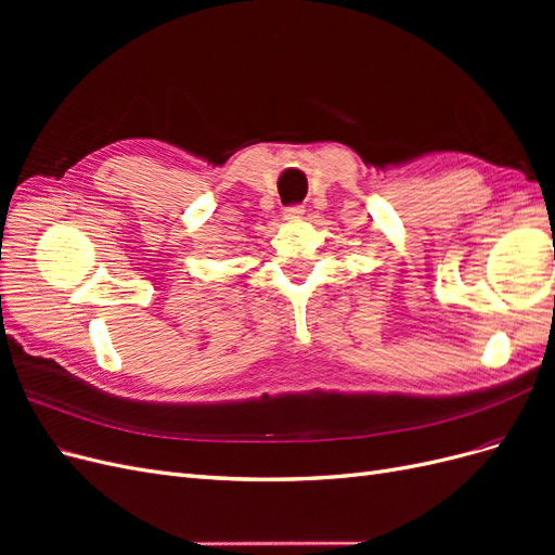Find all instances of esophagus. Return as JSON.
Listing matches in <instances>:
<instances>
[{"instance_id": "obj_1", "label": "esophagus", "mask_w": 555, "mask_h": 555, "mask_svg": "<svg viewBox=\"0 0 555 555\" xmlns=\"http://www.w3.org/2000/svg\"><path fill=\"white\" fill-rule=\"evenodd\" d=\"M304 206H289V208H284V217H287V220H298V217H304Z\"/></svg>"}]
</instances>
